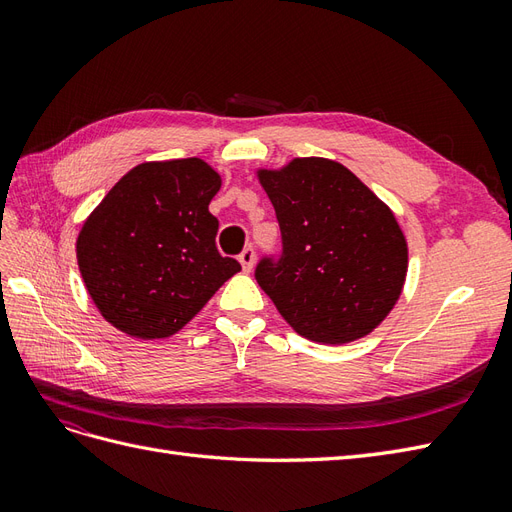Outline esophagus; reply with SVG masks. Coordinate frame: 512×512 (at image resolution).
I'll use <instances>...</instances> for the list:
<instances>
[{
	"label": "esophagus",
	"instance_id": "34e87169",
	"mask_svg": "<svg viewBox=\"0 0 512 512\" xmlns=\"http://www.w3.org/2000/svg\"><path fill=\"white\" fill-rule=\"evenodd\" d=\"M239 262L243 271H252L254 267V247H245V250L239 254Z\"/></svg>",
	"mask_w": 512,
	"mask_h": 512
}]
</instances>
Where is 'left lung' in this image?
Instances as JSON below:
<instances>
[{
	"label": "left lung",
	"instance_id": "8db88e82",
	"mask_svg": "<svg viewBox=\"0 0 512 512\" xmlns=\"http://www.w3.org/2000/svg\"><path fill=\"white\" fill-rule=\"evenodd\" d=\"M282 230L256 282L299 335L346 344L374 331L397 303L408 245L393 211L346 166L297 158L260 170Z\"/></svg>",
	"mask_w": 512,
	"mask_h": 512
}]
</instances>
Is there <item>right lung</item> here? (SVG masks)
<instances>
[{"label": "right lung", "instance_id": "right-lung-1", "mask_svg": "<svg viewBox=\"0 0 512 512\" xmlns=\"http://www.w3.org/2000/svg\"><path fill=\"white\" fill-rule=\"evenodd\" d=\"M220 175L198 158L145 162L123 175L76 239L83 282L119 331L158 339L185 327L232 275L209 213Z\"/></svg>", "mask_w": 512, "mask_h": 512}]
</instances>
